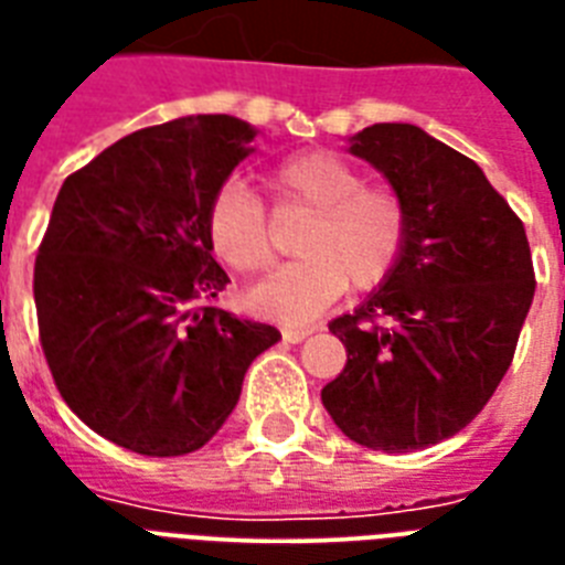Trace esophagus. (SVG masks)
Listing matches in <instances>:
<instances>
[{
  "mask_svg": "<svg viewBox=\"0 0 565 565\" xmlns=\"http://www.w3.org/2000/svg\"><path fill=\"white\" fill-rule=\"evenodd\" d=\"M310 334H313L310 328H284L281 331V337L287 343H301V340H308Z\"/></svg>",
  "mask_w": 565,
  "mask_h": 565,
  "instance_id": "34e87169",
  "label": "esophagus"
}]
</instances>
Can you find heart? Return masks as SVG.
I'll use <instances>...</instances> for the list:
<instances>
[{
  "label": "heart",
  "mask_w": 565,
  "mask_h": 565,
  "mask_svg": "<svg viewBox=\"0 0 565 565\" xmlns=\"http://www.w3.org/2000/svg\"><path fill=\"white\" fill-rule=\"evenodd\" d=\"M278 204L313 211L296 252L269 281L248 290V308L281 322L319 317L340 292L372 290L393 273L407 239V207L393 190L370 188L363 172L331 152H308L273 172ZM213 252L243 275L275 264L266 207L239 184L222 190L211 207Z\"/></svg>",
  "instance_id": "heart-1"
}]
</instances>
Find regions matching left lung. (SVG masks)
Masks as SVG:
<instances>
[{"instance_id": "left-lung-1", "label": "left lung", "mask_w": 565, "mask_h": 565, "mask_svg": "<svg viewBox=\"0 0 565 565\" xmlns=\"http://www.w3.org/2000/svg\"><path fill=\"white\" fill-rule=\"evenodd\" d=\"M349 152L402 199L407 239L377 290L328 326L349 361L322 404L349 439L402 455L455 437L490 402L534 301V264L481 167L419 126L377 122Z\"/></svg>"}]
</instances>
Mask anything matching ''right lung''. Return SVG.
Instances as JSON below:
<instances>
[{
    "label": "right lung",
    "mask_w": 565,
    "mask_h": 565,
    "mask_svg": "<svg viewBox=\"0 0 565 565\" xmlns=\"http://www.w3.org/2000/svg\"><path fill=\"white\" fill-rule=\"evenodd\" d=\"M255 128L195 114L122 137L57 193L34 260L40 343L70 411L146 457L202 448L278 328L202 305L228 275L211 207Z\"/></svg>",
    "instance_id": "add662e5"
}]
</instances>
